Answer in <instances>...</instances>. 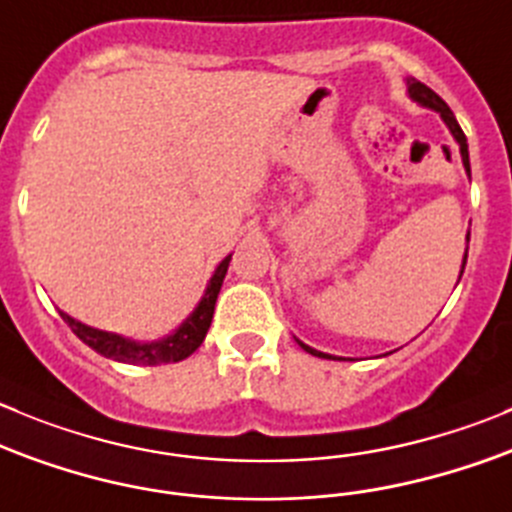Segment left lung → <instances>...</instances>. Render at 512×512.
Listing matches in <instances>:
<instances>
[{"label": "left lung", "instance_id": "obj_1", "mask_svg": "<svg viewBox=\"0 0 512 512\" xmlns=\"http://www.w3.org/2000/svg\"><path fill=\"white\" fill-rule=\"evenodd\" d=\"M405 82H407V95H410V100H415L417 105L430 107V110L440 113L442 123L447 125V130H450V135H452V138H455V143L460 145L462 165H465V173L470 175V153H467V138H465V133H462L460 125H457L455 115H452V110H450V107H447V102L442 100V97L437 95V92H432L430 87L422 85L420 80H415V77H407ZM467 243H470V231H467ZM465 264H467V248H465V256H462L460 276H462V271H465ZM457 281H460V279H457ZM296 344H299V347L304 349V352L314 354V357H319V359H337V357H334V354H326V352H319V349L309 347V344H304V342H301V339H296Z\"/></svg>", "mask_w": 512, "mask_h": 512}]
</instances>
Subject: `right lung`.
<instances>
[{
	"mask_svg": "<svg viewBox=\"0 0 512 512\" xmlns=\"http://www.w3.org/2000/svg\"><path fill=\"white\" fill-rule=\"evenodd\" d=\"M231 256L228 253L226 259L216 266L211 281H208L206 291H203L201 301L196 304V309L180 321V326H175L173 332L165 334L163 339H153V342H138V339L123 337V334L115 332H102L95 326H87L82 321L72 319L70 314L60 311L62 319L67 321L72 332L82 339L90 349H95L97 354L107 359H115V362L125 364H145V367H155V364H170L180 362V359L191 357L198 347L203 344L208 334V326H211L213 309H216L218 291H221L223 279H226L228 264H231Z\"/></svg>",
	"mask_w": 512,
	"mask_h": 512,
	"instance_id": "1",
	"label": "right lung"
}]
</instances>
